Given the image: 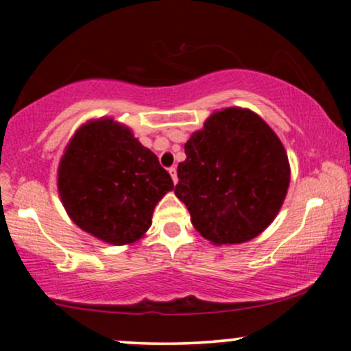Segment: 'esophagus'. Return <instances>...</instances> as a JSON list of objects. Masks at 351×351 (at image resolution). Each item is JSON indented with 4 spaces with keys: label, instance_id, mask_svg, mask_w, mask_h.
Segmentation results:
<instances>
[{
    "label": "esophagus",
    "instance_id": "obj_1",
    "mask_svg": "<svg viewBox=\"0 0 351 351\" xmlns=\"http://www.w3.org/2000/svg\"><path fill=\"white\" fill-rule=\"evenodd\" d=\"M168 171H170L173 183L176 184V181H178V175H176V168H175V167H170V168H168Z\"/></svg>",
    "mask_w": 351,
    "mask_h": 351
}]
</instances>
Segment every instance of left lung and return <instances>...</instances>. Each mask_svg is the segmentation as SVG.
Segmentation results:
<instances>
[{"label": "left lung", "mask_w": 351, "mask_h": 351, "mask_svg": "<svg viewBox=\"0 0 351 351\" xmlns=\"http://www.w3.org/2000/svg\"><path fill=\"white\" fill-rule=\"evenodd\" d=\"M178 196L201 236L241 244L264 231L284 203L291 168L272 128L247 108L215 112L184 143Z\"/></svg>", "instance_id": "obj_1"}]
</instances>
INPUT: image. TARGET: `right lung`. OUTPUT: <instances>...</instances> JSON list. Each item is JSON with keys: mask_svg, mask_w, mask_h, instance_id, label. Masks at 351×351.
I'll use <instances>...</instances> for the list:
<instances>
[{"mask_svg": "<svg viewBox=\"0 0 351 351\" xmlns=\"http://www.w3.org/2000/svg\"><path fill=\"white\" fill-rule=\"evenodd\" d=\"M59 195L80 229L108 244L135 243L175 188L153 152L123 125L94 120L75 132L59 165Z\"/></svg>", "mask_w": 351, "mask_h": 351, "instance_id": "1", "label": "right lung"}]
</instances>
